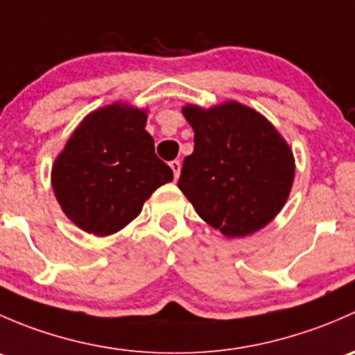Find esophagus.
<instances>
[{
    "instance_id": "esophagus-1",
    "label": "esophagus",
    "mask_w": 355,
    "mask_h": 355,
    "mask_svg": "<svg viewBox=\"0 0 355 355\" xmlns=\"http://www.w3.org/2000/svg\"><path fill=\"white\" fill-rule=\"evenodd\" d=\"M170 166H171V170H173V175H175V180H178V177H180V168H182V164H180V161H171L170 163Z\"/></svg>"
}]
</instances>
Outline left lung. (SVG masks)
I'll use <instances>...</instances> for the list:
<instances>
[{
  "instance_id": "1",
  "label": "left lung",
  "mask_w": 355,
  "mask_h": 355,
  "mask_svg": "<svg viewBox=\"0 0 355 355\" xmlns=\"http://www.w3.org/2000/svg\"><path fill=\"white\" fill-rule=\"evenodd\" d=\"M194 153L184 159L178 189L225 237L254 234L287 202L295 159L280 132L259 111L237 101L211 108L185 105Z\"/></svg>"
}]
</instances>
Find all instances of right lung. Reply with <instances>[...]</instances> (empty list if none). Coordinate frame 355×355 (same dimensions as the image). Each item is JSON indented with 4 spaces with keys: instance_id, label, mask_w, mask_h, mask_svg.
<instances>
[{
    "instance_id": "right-lung-1",
    "label": "right lung",
    "mask_w": 355,
    "mask_h": 355,
    "mask_svg": "<svg viewBox=\"0 0 355 355\" xmlns=\"http://www.w3.org/2000/svg\"><path fill=\"white\" fill-rule=\"evenodd\" d=\"M148 110L116 101L87 114L56 156L51 185L63 213L80 230L106 237L141 214L173 171L155 153Z\"/></svg>"
}]
</instances>
